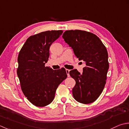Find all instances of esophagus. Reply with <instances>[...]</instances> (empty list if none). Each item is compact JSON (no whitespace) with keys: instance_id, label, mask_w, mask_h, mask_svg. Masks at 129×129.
<instances>
[{"instance_id":"obj_1","label":"esophagus","mask_w":129,"mask_h":129,"mask_svg":"<svg viewBox=\"0 0 129 129\" xmlns=\"http://www.w3.org/2000/svg\"><path fill=\"white\" fill-rule=\"evenodd\" d=\"M66 73H67V76H68V77H70V74H69V73H70V70H68V69H66Z\"/></svg>"}]
</instances>
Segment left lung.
<instances>
[{
	"label": "left lung",
	"instance_id": "1",
	"mask_svg": "<svg viewBox=\"0 0 129 129\" xmlns=\"http://www.w3.org/2000/svg\"><path fill=\"white\" fill-rule=\"evenodd\" d=\"M62 38L86 65L82 74L76 69L70 71L76 81L73 98L80 103H92L100 95L106 83L109 68L106 47L98 36L84 30H66Z\"/></svg>",
	"mask_w": 129,
	"mask_h": 129
}]
</instances>
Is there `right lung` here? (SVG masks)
Instances as JSON below:
<instances>
[{"mask_svg":"<svg viewBox=\"0 0 129 129\" xmlns=\"http://www.w3.org/2000/svg\"><path fill=\"white\" fill-rule=\"evenodd\" d=\"M62 33V30H48L29 37L18 55L17 75L22 90L36 106L51 104L58 86L67 77L64 68L53 70L45 67L50 47Z\"/></svg>","mask_w":129,"mask_h":129,"instance_id":"add662e5","label":"right lung"}]
</instances>
